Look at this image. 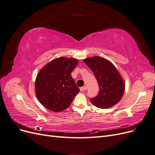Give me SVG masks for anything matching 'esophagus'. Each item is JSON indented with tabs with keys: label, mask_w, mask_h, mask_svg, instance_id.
I'll return each mask as SVG.
<instances>
[{
	"label": "esophagus",
	"mask_w": 155,
	"mask_h": 155,
	"mask_svg": "<svg viewBox=\"0 0 155 155\" xmlns=\"http://www.w3.org/2000/svg\"><path fill=\"white\" fill-rule=\"evenodd\" d=\"M87 87L86 86H84V87H82L80 88V91H85L87 90Z\"/></svg>",
	"instance_id": "1"
}]
</instances>
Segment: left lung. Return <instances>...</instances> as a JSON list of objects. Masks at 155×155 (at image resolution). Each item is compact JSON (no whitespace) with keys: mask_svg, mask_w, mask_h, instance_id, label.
I'll use <instances>...</instances> for the list:
<instances>
[{"mask_svg":"<svg viewBox=\"0 0 155 155\" xmlns=\"http://www.w3.org/2000/svg\"><path fill=\"white\" fill-rule=\"evenodd\" d=\"M97 79L100 87L98 95L91 101L96 107L109 109L120 101L125 92V84L118 69L110 61L93 56L83 59Z\"/></svg>","mask_w":155,"mask_h":155,"instance_id":"obj_1","label":"left lung"}]
</instances>
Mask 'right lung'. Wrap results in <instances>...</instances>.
Returning a JSON list of instances; mask_svg holds the SVG:
<instances>
[{
    "mask_svg": "<svg viewBox=\"0 0 155 155\" xmlns=\"http://www.w3.org/2000/svg\"><path fill=\"white\" fill-rule=\"evenodd\" d=\"M78 63L74 58L61 57L51 60L37 74L35 95L46 109L58 112L70 105L79 92L71 72Z\"/></svg>",
    "mask_w": 155,
    "mask_h": 155,
    "instance_id": "add662e5",
    "label": "right lung"
}]
</instances>
